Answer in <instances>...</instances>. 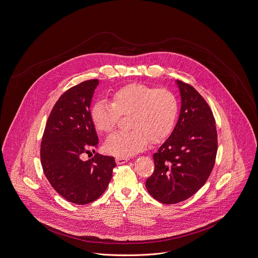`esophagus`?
Instances as JSON below:
<instances>
[{
  "label": "esophagus",
  "mask_w": 258,
  "mask_h": 258,
  "mask_svg": "<svg viewBox=\"0 0 258 258\" xmlns=\"http://www.w3.org/2000/svg\"><path fill=\"white\" fill-rule=\"evenodd\" d=\"M130 159L127 157H115V162L117 164H123L125 162H127Z\"/></svg>",
  "instance_id": "34e87169"
}]
</instances>
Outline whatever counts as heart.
<instances>
[{"mask_svg":"<svg viewBox=\"0 0 258 258\" xmlns=\"http://www.w3.org/2000/svg\"><path fill=\"white\" fill-rule=\"evenodd\" d=\"M178 115V101L167 89L131 84L115 91L111 103L97 102L91 118L97 131L113 133L120 116H127L131 131L111 136L105 150L117 157H128L148 143H157L171 135Z\"/></svg>","mask_w":258,"mask_h":258,"instance_id":"b5f03b06","label":"heart"}]
</instances>
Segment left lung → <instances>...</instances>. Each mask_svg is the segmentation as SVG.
Instances as JSON below:
<instances>
[{
	"label": "left lung",
	"mask_w": 258,
	"mask_h": 258,
	"mask_svg": "<svg viewBox=\"0 0 258 258\" xmlns=\"http://www.w3.org/2000/svg\"><path fill=\"white\" fill-rule=\"evenodd\" d=\"M181 110L170 137L153 154L154 171L145 182L148 193L163 204L193 196L214 168L218 136L208 103L194 87L176 81Z\"/></svg>",
	"instance_id": "left-lung-1"
}]
</instances>
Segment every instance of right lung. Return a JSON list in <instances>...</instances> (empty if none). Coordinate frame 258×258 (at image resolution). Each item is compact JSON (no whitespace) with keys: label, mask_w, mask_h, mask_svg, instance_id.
Returning a JSON list of instances; mask_svg holds the SVG:
<instances>
[{"label":"right lung","mask_w":258,"mask_h":258,"mask_svg":"<svg viewBox=\"0 0 258 258\" xmlns=\"http://www.w3.org/2000/svg\"><path fill=\"white\" fill-rule=\"evenodd\" d=\"M99 85L87 80L68 89L55 103L45 124L40 145L44 175L60 196L77 205L97 200L107 189L115 166L113 156L92 154L99 140L90 106Z\"/></svg>","instance_id":"1"}]
</instances>
